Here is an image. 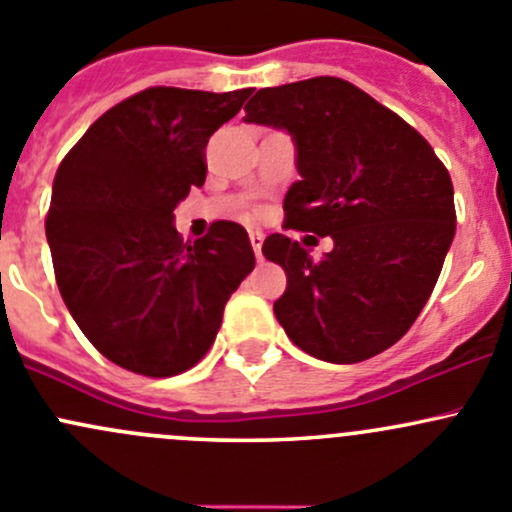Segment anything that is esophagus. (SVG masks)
Wrapping results in <instances>:
<instances>
[{
	"mask_svg": "<svg viewBox=\"0 0 512 512\" xmlns=\"http://www.w3.org/2000/svg\"><path fill=\"white\" fill-rule=\"evenodd\" d=\"M251 246H254V254L258 261H261V246H263V234L261 231H251Z\"/></svg>",
	"mask_w": 512,
	"mask_h": 512,
	"instance_id": "esophagus-1",
	"label": "esophagus"
}]
</instances>
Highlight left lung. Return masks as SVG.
<instances>
[{
	"label": "left lung",
	"mask_w": 512,
	"mask_h": 512,
	"mask_svg": "<svg viewBox=\"0 0 512 512\" xmlns=\"http://www.w3.org/2000/svg\"><path fill=\"white\" fill-rule=\"evenodd\" d=\"M244 110V123L295 145L286 226L333 239L320 261L283 234L263 241L288 278L278 323L318 360H370L412 328L439 281L456 234L449 172L412 125L342 78L261 88Z\"/></svg>",
	"instance_id": "left-lung-1"
}]
</instances>
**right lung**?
I'll return each mask as SVG.
<instances>
[{
	"label": "right lung",
	"instance_id": "add662e5",
	"mask_svg": "<svg viewBox=\"0 0 512 512\" xmlns=\"http://www.w3.org/2000/svg\"><path fill=\"white\" fill-rule=\"evenodd\" d=\"M249 96L147 88L100 115L56 172L46 241L61 298L125 370L172 377L197 365L254 271L241 224L217 221L194 246L175 229L177 204L207 179L209 138Z\"/></svg>",
	"mask_w": 512,
	"mask_h": 512
}]
</instances>
